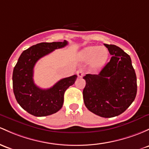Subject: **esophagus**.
<instances>
[{"label":"esophagus","instance_id":"1","mask_svg":"<svg viewBox=\"0 0 149 149\" xmlns=\"http://www.w3.org/2000/svg\"><path fill=\"white\" fill-rule=\"evenodd\" d=\"M77 75L78 78H82L83 76V71L82 69H78L77 71Z\"/></svg>","mask_w":149,"mask_h":149}]
</instances>
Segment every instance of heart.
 <instances>
[{
  "mask_svg": "<svg viewBox=\"0 0 149 149\" xmlns=\"http://www.w3.org/2000/svg\"><path fill=\"white\" fill-rule=\"evenodd\" d=\"M78 56L83 62H91V68L93 71H99L105 65L109 56V52L104 47L90 46L80 52Z\"/></svg>",
  "mask_w": 149,
  "mask_h": 149,
  "instance_id": "b5f03b06",
  "label": "heart"
}]
</instances>
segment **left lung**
Here are the masks:
<instances>
[{
	"instance_id": "8db88e82",
	"label": "left lung",
	"mask_w": 149,
	"mask_h": 149,
	"mask_svg": "<svg viewBox=\"0 0 149 149\" xmlns=\"http://www.w3.org/2000/svg\"><path fill=\"white\" fill-rule=\"evenodd\" d=\"M104 45L112 55L99 74H86L83 91L86 107L93 113L109 118L120 115L134 100L136 76L130 56L116 45Z\"/></svg>"
}]
</instances>
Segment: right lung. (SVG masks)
Returning <instances> with one entry per match:
<instances>
[{"instance_id":"add662e5","label":"right lung","mask_w":149,"mask_h":149,"mask_svg":"<svg viewBox=\"0 0 149 149\" xmlns=\"http://www.w3.org/2000/svg\"><path fill=\"white\" fill-rule=\"evenodd\" d=\"M68 42H42L24 50L13 73V88L17 102L24 110L36 117L54 114L61 108L65 91L74 84L77 76L63 78L52 88L42 89L34 83V67L40 58L57 49L63 48Z\"/></svg>"}]
</instances>
